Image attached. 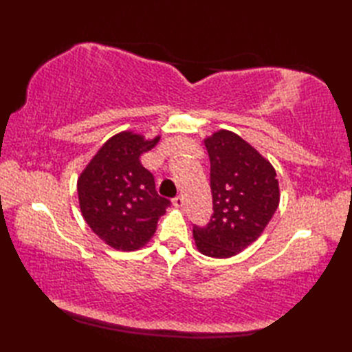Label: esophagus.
Here are the masks:
<instances>
[{
	"label": "esophagus",
	"instance_id": "34e87169",
	"mask_svg": "<svg viewBox=\"0 0 352 352\" xmlns=\"http://www.w3.org/2000/svg\"><path fill=\"white\" fill-rule=\"evenodd\" d=\"M172 204H174L175 208H182L183 204H184V201H183V198H182L180 195H178V197H175L174 199H172Z\"/></svg>",
	"mask_w": 352,
	"mask_h": 352
}]
</instances>
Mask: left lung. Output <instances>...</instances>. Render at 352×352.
<instances>
[{"mask_svg": "<svg viewBox=\"0 0 352 352\" xmlns=\"http://www.w3.org/2000/svg\"><path fill=\"white\" fill-rule=\"evenodd\" d=\"M204 144L210 159L213 214L206 227L193 226V237L204 256L233 257L257 241L278 208L276 172L231 131L214 133Z\"/></svg>", "mask_w": 352, "mask_h": 352, "instance_id": "left-lung-1", "label": "left lung"}]
</instances>
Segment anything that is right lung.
<instances>
[{"label":"right lung","mask_w":352,"mask_h":352,"mask_svg":"<svg viewBox=\"0 0 352 352\" xmlns=\"http://www.w3.org/2000/svg\"><path fill=\"white\" fill-rule=\"evenodd\" d=\"M159 139L119 133L101 146L78 178L83 218L111 248L134 251L144 246L170 206L169 199L157 193L153 174L139 160Z\"/></svg>","instance_id":"1"}]
</instances>
